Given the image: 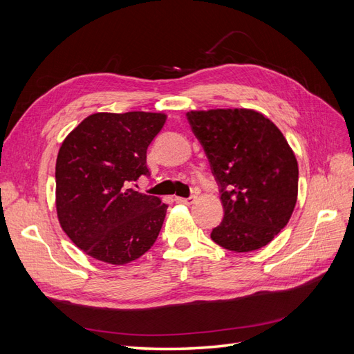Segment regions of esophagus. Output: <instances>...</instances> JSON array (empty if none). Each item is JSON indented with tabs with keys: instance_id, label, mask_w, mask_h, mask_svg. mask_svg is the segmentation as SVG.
<instances>
[{
	"instance_id": "esophagus-1",
	"label": "esophagus",
	"mask_w": 354,
	"mask_h": 354,
	"mask_svg": "<svg viewBox=\"0 0 354 354\" xmlns=\"http://www.w3.org/2000/svg\"><path fill=\"white\" fill-rule=\"evenodd\" d=\"M196 201V196H189V198H180V196H176V202L178 203H185V205H192Z\"/></svg>"
}]
</instances>
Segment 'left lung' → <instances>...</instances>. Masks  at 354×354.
Instances as JSON below:
<instances>
[{
	"label": "left lung",
	"mask_w": 354,
	"mask_h": 354,
	"mask_svg": "<svg viewBox=\"0 0 354 354\" xmlns=\"http://www.w3.org/2000/svg\"><path fill=\"white\" fill-rule=\"evenodd\" d=\"M187 120L220 185L224 217L211 232L234 252L266 246L292 216L298 164L269 118L252 109L190 111Z\"/></svg>",
	"instance_id": "1"
}]
</instances>
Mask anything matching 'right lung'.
Here are the masks:
<instances>
[{
    "mask_svg": "<svg viewBox=\"0 0 354 354\" xmlns=\"http://www.w3.org/2000/svg\"><path fill=\"white\" fill-rule=\"evenodd\" d=\"M165 121L160 112H97L63 140L56 160L59 223L93 259L122 266L155 243L168 205L131 185L151 176L146 152Z\"/></svg>",
    "mask_w": 354,
    "mask_h": 354,
    "instance_id": "obj_1",
    "label": "right lung"
}]
</instances>
